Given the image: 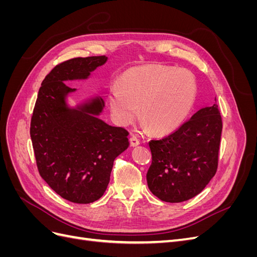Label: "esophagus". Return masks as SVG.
I'll return each mask as SVG.
<instances>
[{
  "instance_id": "obj_1",
  "label": "esophagus",
  "mask_w": 257,
  "mask_h": 257,
  "mask_svg": "<svg viewBox=\"0 0 257 257\" xmlns=\"http://www.w3.org/2000/svg\"><path fill=\"white\" fill-rule=\"evenodd\" d=\"M130 143H131V146L132 147H136V146H138L139 144V139L136 137V136H131V138H130Z\"/></svg>"
}]
</instances>
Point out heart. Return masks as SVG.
<instances>
[{
  "mask_svg": "<svg viewBox=\"0 0 257 257\" xmlns=\"http://www.w3.org/2000/svg\"><path fill=\"white\" fill-rule=\"evenodd\" d=\"M197 82L186 68L145 65L128 69L119 85L108 90V102L114 120L121 125L138 114L155 134L177 128L195 104Z\"/></svg>",
  "mask_w": 257,
  "mask_h": 257,
  "instance_id": "obj_1",
  "label": "heart"
}]
</instances>
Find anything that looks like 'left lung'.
Here are the masks:
<instances>
[{
    "mask_svg": "<svg viewBox=\"0 0 257 257\" xmlns=\"http://www.w3.org/2000/svg\"><path fill=\"white\" fill-rule=\"evenodd\" d=\"M222 127L220 110L213 104L201 108L173 133L149 143L152 163L147 182L155 196L181 203L206 188L217 169Z\"/></svg>",
    "mask_w": 257,
    "mask_h": 257,
    "instance_id": "1",
    "label": "left lung"
}]
</instances>
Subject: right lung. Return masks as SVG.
Listing matches in <instances>:
<instances>
[{
  "instance_id": "1",
  "label": "right lung",
  "mask_w": 257,
  "mask_h": 257,
  "mask_svg": "<svg viewBox=\"0 0 257 257\" xmlns=\"http://www.w3.org/2000/svg\"><path fill=\"white\" fill-rule=\"evenodd\" d=\"M107 61L105 56L74 58L45 77L31 118L30 135L38 173L62 198L90 204L103 196L113 161L128 147V132L97 118L104 100L71 109L65 97L76 89L65 80L85 79Z\"/></svg>"
}]
</instances>
